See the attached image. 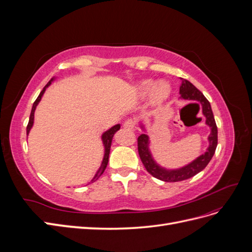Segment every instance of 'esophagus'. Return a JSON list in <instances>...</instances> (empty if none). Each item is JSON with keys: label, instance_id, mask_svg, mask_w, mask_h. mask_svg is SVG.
<instances>
[{"label": "esophagus", "instance_id": "esophagus-1", "mask_svg": "<svg viewBox=\"0 0 252 252\" xmlns=\"http://www.w3.org/2000/svg\"><path fill=\"white\" fill-rule=\"evenodd\" d=\"M123 126H124V128H126V129H133V128L135 127V122H134V120H132V119H128V120H126V121L124 122Z\"/></svg>", "mask_w": 252, "mask_h": 252}]
</instances>
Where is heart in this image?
<instances>
[{
	"label": "heart",
	"instance_id": "b5f03b06",
	"mask_svg": "<svg viewBox=\"0 0 252 252\" xmlns=\"http://www.w3.org/2000/svg\"><path fill=\"white\" fill-rule=\"evenodd\" d=\"M154 86H155V84L152 81H145L141 84V89L143 91V94H148L152 89H154ZM168 94H169L168 86H167L165 83H159L154 90L152 98H154L155 102L159 103V102H162L164 98L167 97Z\"/></svg>",
	"mask_w": 252,
	"mask_h": 252
}]
</instances>
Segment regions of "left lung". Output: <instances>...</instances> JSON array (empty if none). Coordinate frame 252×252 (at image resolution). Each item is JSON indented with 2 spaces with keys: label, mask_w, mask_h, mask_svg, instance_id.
<instances>
[{
  "label": "left lung",
  "mask_w": 252,
  "mask_h": 252,
  "mask_svg": "<svg viewBox=\"0 0 252 252\" xmlns=\"http://www.w3.org/2000/svg\"><path fill=\"white\" fill-rule=\"evenodd\" d=\"M181 96L185 100H196L200 101L203 105V113L206 117V124L211 128V133L209 135V147L204 155L197 158L192 163L183 167L178 170H165L158 167L154 159H152L150 152L148 150V136L146 134H141L138 138V151L141 158V161L146 170L158 180L164 182H180L192 178L193 175L202 171L208 165L210 159L215 155L218 145V127L216 124L215 117L211 110L209 101L204 96L201 91L187 80H183L182 86L180 87Z\"/></svg>",
  "instance_id": "8db88e82"
}]
</instances>
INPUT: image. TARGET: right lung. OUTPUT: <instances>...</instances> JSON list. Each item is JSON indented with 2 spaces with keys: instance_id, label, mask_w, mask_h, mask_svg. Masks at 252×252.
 <instances>
[{
  "instance_id": "add662e5",
  "label": "right lung",
  "mask_w": 252,
  "mask_h": 252,
  "mask_svg": "<svg viewBox=\"0 0 252 252\" xmlns=\"http://www.w3.org/2000/svg\"><path fill=\"white\" fill-rule=\"evenodd\" d=\"M51 81H52V79L46 84V86H45V87L43 88V90L41 91V94H39V96L36 97V100L34 101V103H33V105H32V112H30V118H29V122H28V125H27V129H26L27 134L29 133V130H30V129H32V124H33V114H34V110H35L36 105L39 104V102H40V100L42 98V95H43V94H44L45 89H46V87H48V86L50 85ZM119 129H120V125H116V126H113L112 128H110L108 131H106V132L102 135V140H103L104 146H105V155H104V158H103V162H102V165H101V167H100V169H98V171H97L96 174L94 175V178L93 180H91V182H95L98 178H100L101 174L104 172V170H105V168H106V166H107V164H108V158H109V152H110V146H111V141H112V138H113V134L116 133V132L119 130Z\"/></svg>"
}]
</instances>
